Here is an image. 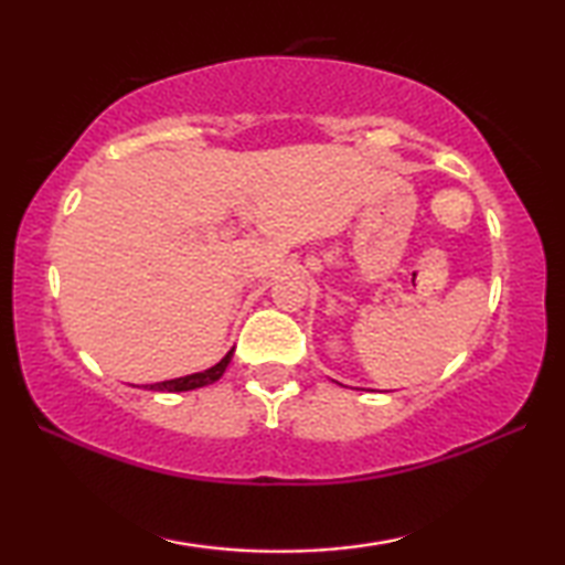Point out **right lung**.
<instances>
[{"label":"right lung","instance_id":"right-lung-1","mask_svg":"<svg viewBox=\"0 0 565 565\" xmlns=\"http://www.w3.org/2000/svg\"><path fill=\"white\" fill-rule=\"evenodd\" d=\"M234 356V349L226 353V356L214 363V366H209L204 371H196V374H189V376H181V379H171V381H161V384H151V391H167V394H179V391H194V388H202L214 384L224 376V371L228 366V361Z\"/></svg>","mask_w":565,"mask_h":565}]
</instances>
